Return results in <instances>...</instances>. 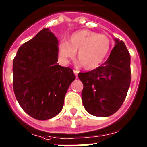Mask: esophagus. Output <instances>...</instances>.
Returning a JSON list of instances; mask_svg holds the SVG:
<instances>
[{"label": "esophagus", "instance_id": "1", "mask_svg": "<svg viewBox=\"0 0 147 147\" xmlns=\"http://www.w3.org/2000/svg\"><path fill=\"white\" fill-rule=\"evenodd\" d=\"M73 72H74V74H75V76H76V78H78V70H76V69H74Z\"/></svg>", "mask_w": 147, "mask_h": 147}]
</instances>
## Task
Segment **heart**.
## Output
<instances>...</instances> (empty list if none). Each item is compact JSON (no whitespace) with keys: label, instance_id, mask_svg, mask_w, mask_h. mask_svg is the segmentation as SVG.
<instances>
[{"label":"heart","instance_id":"heart-1","mask_svg":"<svg viewBox=\"0 0 147 147\" xmlns=\"http://www.w3.org/2000/svg\"><path fill=\"white\" fill-rule=\"evenodd\" d=\"M111 49L109 38L104 34L81 30L69 36V41L62 40L59 45V55L64 62L73 59L78 51V59L85 69L90 70L102 63Z\"/></svg>","mask_w":147,"mask_h":147}]
</instances>
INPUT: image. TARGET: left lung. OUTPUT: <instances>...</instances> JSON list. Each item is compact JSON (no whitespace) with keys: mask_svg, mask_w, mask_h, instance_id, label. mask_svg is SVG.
Wrapping results in <instances>:
<instances>
[{"mask_svg":"<svg viewBox=\"0 0 147 147\" xmlns=\"http://www.w3.org/2000/svg\"><path fill=\"white\" fill-rule=\"evenodd\" d=\"M115 46L100 66L78 73L83 83L82 103L92 115L108 117L117 111L125 100L130 84V55L123 41Z\"/></svg>","mask_w":147,"mask_h":147,"instance_id":"1","label":"left lung"}]
</instances>
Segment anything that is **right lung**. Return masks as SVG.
<instances>
[{
  "label": "right lung",
  "instance_id": "right-lung-1",
  "mask_svg": "<svg viewBox=\"0 0 147 147\" xmlns=\"http://www.w3.org/2000/svg\"><path fill=\"white\" fill-rule=\"evenodd\" d=\"M57 38L42 29L20 47L13 62V88L26 114L40 121L62 111L65 95L76 78L73 70L58 64Z\"/></svg>",
  "mask_w": 147,
  "mask_h": 147
}]
</instances>
